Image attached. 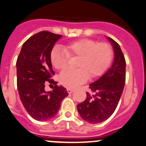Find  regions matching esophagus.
<instances>
[{"mask_svg": "<svg viewBox=\"0 0 146 146\" xmlns=\"http://www.w3.org/2000/svg\"><path fill=\"white\" fill-rule=\"evenodd\" d=\"M66 90H67V92L69 93V94H72V93L74 92V90H72V89H70V88H68Z\"/></svg>", "mask_w": 146, "mask_h": 146, "instance_id": "obj_1", "label": "esophagus"}]
</instances>
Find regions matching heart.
Wrapping results in <instances>:
<instances>
[{"label":"heart","mask_w":146,"mask_h":146,"mask_svg":"<svg viewBox=\"0 0 146 146\" xmlns=\"http://www.w3.org/2000/svg\"><path fill=\"white\" fill-rule=\"evenodd\" d=\"M113 51L109 44L98 43L89 38H82L66 44L64 49L59 46L52 48L50 61L56 69L65 67L68 58L79 56L75 70L64 69L59 76L62 85L74 88L88 79L102 75L107 70L112 59Z\"/></svg>","instance_id":"b5f03b06"}]
</instances>
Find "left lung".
Masks as SVG:
<instances>
[{
    "mask_svg": "<svg viewBox=\"0 0 146 146\" xmlns=\"http://www.w3.org/2000/svg\"><path fill=\"white\" fill-rule=\"evenodd\" d=\"M112 44L114 60L111 67L98 80L90 84L87 98L77 105L82 118L92 124L109 118L117 106L125 82L126 62L120 46L106 36Z\"/></svg>",
    "mask_w": 146,
    "mask_h": 146,
    "instance_id": "8db88e82",
    "label": "left lung"
}]
</instances>
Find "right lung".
<instances>
[{
  "label": "right lung",
  "instance_id": "add662e5",
  "mask_svg": "<svg viewBox=\"0 0 146 146\" xmlns=\"http://www.w3.org/2000/svg\"><path fill=\"white\" fill-rule=\"evenodd\" d=\"M62 36L46 31L34 34L23 44L16 62L20 99L28 113L39 121L55 117L62 101L69 95L64 87L51 79L54 72L50 53ZM46 81L55 84L52 91H45Z\"/></svg>",
  "mask_w": 146,
  "mask_h": 146
}]
</instances>
